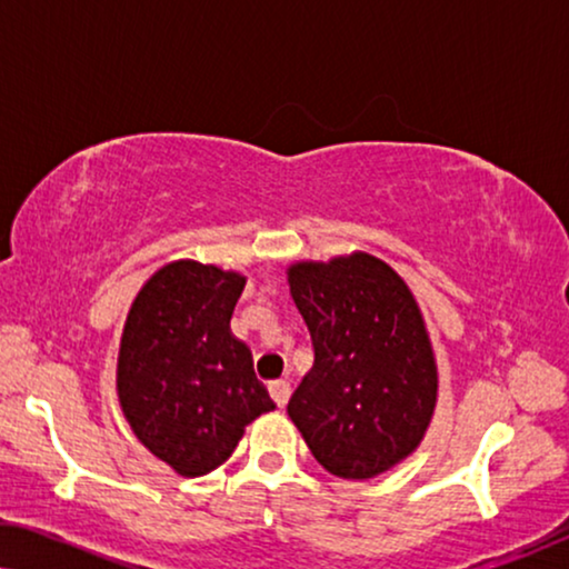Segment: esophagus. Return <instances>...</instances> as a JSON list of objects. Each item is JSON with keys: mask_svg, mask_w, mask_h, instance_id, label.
Instances as JSON below:
<instances>
[{"mask_svg": "<svg viewBox=\"0 0 569 569\" xmlns=\"http://www.w3.org/2000/svg\"><path fill=\"white\" fill-rule=\"evenodd\" d=\"M268 391L278 407L288 405V397H291V387H288V381H270Z\"/></svg>", "mask_w": 569, "mask_h": 569, "instance_id": "esophagus-1", "label": "esophagus"}]
</instances>
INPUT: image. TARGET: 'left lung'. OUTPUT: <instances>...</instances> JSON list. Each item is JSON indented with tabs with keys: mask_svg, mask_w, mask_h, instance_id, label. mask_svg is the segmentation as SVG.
Wrapping results in <instances>:
<instances>
[{
	"mask_svg": "<svg viewBox=\"0 0 569 569\" xmlns=\"http://www.w3.org/2000/svg\"><path fill=\"white\" fill-rule=\"evenodd\" d=\"M288 286L315 348L288 418L330 475H381L420 446L436 410L438 371L418 301L366 252L296 262Z\"/></svg>",
	"mask_w": 569,
	"mask_h": 569,
	"instance_id": "1",
	"label": "left lung"
}]
</instances>
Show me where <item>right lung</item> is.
Wrapping results in <instances>:
<instances>
[{
	"label": "right lung",
	"instance_id": "right-lung-1",
	"mask_svg": "<svg viewBox=\"0 0 569 569\" xmlns=\"http://www.w3.org/2000/svg\"><path fill=\"white\" fill-rule=\"evenodd\" d=\"M244 281L196 260L170 262L126 317L118 399L136 438L182 477L221 467L244 428L276 407L229 327Z\"/></svg>",
	"mask_w": 569,
	"mask_h": 569
}]
</instances>
